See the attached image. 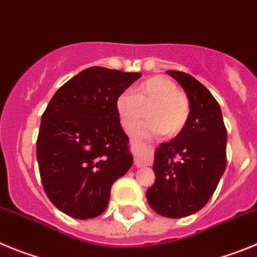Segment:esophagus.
<instances>
[{"instance_id":"obj_1","label":"esophagus","mask_w":257,"mask_h":257,"mask_svg":"<svg viewBox=\"0 0 257 257\" xmlns=\"http://www.w3.org/2000/svg\"><path fill=\"white\" fill-rule=\"evenodd\" d=\"M131 141H134V140H131ZM147 165H150L149 159H146V157H142L140 156V155H137V157H136V166H137V168H145V166Z\"/></svg>"}]
</instances>
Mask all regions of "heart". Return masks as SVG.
<instances>
[{
	"label": "heart",
	"mask_w": 257,
	"mask_h": 257,
	"mask_svg": "<svg viewBox=\"0 0 257 257\" xmlns=\"http://www.w3.org/2000/svg\"><path fill=\"white\" fill-rule=\"evenodd\" d=\"M120 121L129 126L140 120L147 108L149 119L131 129L136 136L163 132L165 136L179 133L189 117V102L177 84L166 77H152L137 85L133 91L124 92L116 101Z\"/></svg>",
	"instance_id": "heart-1"
}]
</instances>
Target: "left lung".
<instances>
[{
    "label": "left lung",
    "mask_w": 257,
    "mask_h": 257,
    "mask_svg": "<svg viewBox=\"0 0 257 257\" xmlns=\"http://www.w3.org/2000/svg\"><path fill=\"white\" fill-rule=\"evenodd\" d=\"M166 73L186 91L189 117L156 150V179L146 197L155 212L178 219L202 209L218 187L226 166V129L220 106L205 85L183 71Z\"/></svg>",
    "instance_id": "obj_1"
}]
</instances>
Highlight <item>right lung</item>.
<instances>
[{
  "label": "right lung",
  "instance_id": "1",
  "mask_svg": "<svg viewBox=\"0 0 257 257\" xmlns=\"http://www.w3.org/2000/svg\"><path fill=\"white\" fill-rule=\"evenodd\" d=\"M140 73L92 66L61 85L41 119L37 160L43 188L75 219L102 214L115 180L133 164L116 108Z\"/></svg>",
  "mask_w": 257,
  "mask_h": 257
}]
</instances>
